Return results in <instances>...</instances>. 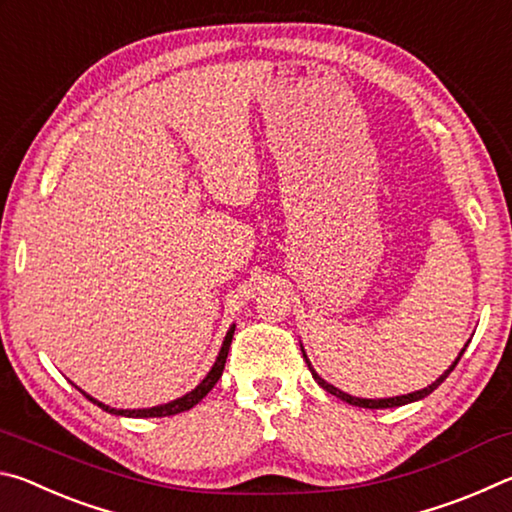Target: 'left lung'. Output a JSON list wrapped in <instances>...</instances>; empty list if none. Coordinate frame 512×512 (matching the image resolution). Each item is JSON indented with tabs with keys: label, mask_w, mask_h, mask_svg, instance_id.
I'll list each match as a JSON object with an SVG mask.
<instances>
[{
	"label": "left lung",
	"mask_w": 512,
	"mask_h": 512,
	"mask_svg": "<svg viewBox=\"0 0 512 512\" xmlns=\"http://www.w3.org/2000/svg\"><path fill=\"white\" fill-rule=\"evenodd\" d=\"M470 343V341H467ZM302 348V345H300ZM467 348V345H465ZM465 348L461 350V354H458L456 357V361L452 363V366H449L443 375H440L436 381H433L431 386H427V388H422V391H415V393H409V395H397V397H384V400H363V397H352V395H348V393H343V391H339V388H334L332 384H327V381L323 379V377H318V372L311 368V363H309V359H307V354H305V350H302V357H305V361H307V366H309V370H311V375H314V379L318 381V386H323L327 393H332V395H336L339 397V400H343V402H348V404H352V406H361V409H393V406H402V404H409V402H418V400H422V397H427L429 393H433L436 391V388L443 384V381L447 379V375L449 372H452L454 368H456V363L461 361V357H463V352H465Z\"/></svg>",
	"instance_id": "8db88e82"
}]
</instances>
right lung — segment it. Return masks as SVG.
<instances>
[{
  "instance_id": "obj_1",
  "label": "right lung",
  "mask_w": 512,
  "mask_h": 512,
  "mask_svg": "<svg viewBox=\"0 0 512 512\" xmlns=\"http://www.w3.org/2000/svg\"><path fill=\"white\" fill-rule=\"evenodd\" d=\"M232 336H235V325H232L228 329V334H225L223 339V345H221V352L219 357H216L212 370L207 372V377L198 384L192 393H187L183 397H178V400H173L169 404H160V406H151V409H112V406L103 404L99 400H94V397H90L88 393H83L85 397H88L90 402H94L99 406V409H103L106 413H112V415H126V418H164V415H176V413H183V411H189L192 406H196L198 402L203 400V397L212 391L216 381L221 379L223 375V368H225V359H228V352H230V343H232Z\"/></svg>"
}]
</instances>
